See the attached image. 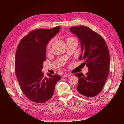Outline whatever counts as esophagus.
I'll return each mask as SVG.
<instances>
[{"mask_svg":"<svg viewBox=\"0 0 124 124\" xmlns=\"http://www.w3.org/2000/svg\"><path fill=\"white\" fill-rule=\"evenodd\" d=\"M71 76H72V74L71 73H65L64 74L62 75V77L63 78H67V77H70Z\"/></svg>","mask_w":124,"mask_h":124,"instance_id":"34e87169","label":"esophagus"}]
</instances>
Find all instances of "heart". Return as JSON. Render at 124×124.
<instances>
[{
	"label": "heart",
	"mask_w": 124,
	"mask_h": 124,
	"mask_svg": "<svg viewBox=\"0 0 124 124\" xmlns=\"http://www.w3.org/2000/svg\"><path fill=\"white\" fill-rule=\"evenodd\" d=\"M75 39V38H74L73 37H68V39H67V41L71 40V39ZM53 40H54V39H52L50 41V42H48V43L47 44V49L48 51L50 50L51 46H52V43H53Z\"/></svg>",
	"instance_id": "heart-1"
}]
</instances>
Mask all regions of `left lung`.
<instances>
[{
  "instance_id": "left-lung-1",
  "label": "left lung",
  "mask_w": 124,
  "mask_h": 124,
  "mask_svg": "<svg viewBox=\"0 0 124 124\" xmlns=\"http://www.w3.org/2000/svg\"><path fill=\"white\" fill-rule=\"evenodd\" d=\"M70 31L80 41L82 54L79 59L83 60L89 70L85 76L82 73L74 74L78 78L77 89L84 96L95 97L102 91L109 73L110 54L107 44L99 34L86 26H73Z\"/></svg>"
}]
</instances>
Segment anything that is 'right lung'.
I'll return each mask as SVG.
<instances>
[{
  "label": "right lung",
  "mask_w": 124,
  "mask_h": 124,
  "mask_svg": "<svg viewBox=\"0 0 124 124\" xmlns=\"http://www.w3.org/2000/svg\"><path fill=\"white\" fill-rule=\"evenodd\" d=\"M61 29H38L30 32L20 41L15 58V70L20 87L25 96L36 103H44L53 96L55 86L61 80L57 74L48 77L41 71L46 61V46Z\"/></svg>",
  "instance_id": "add662e5"
}]
</instances>
